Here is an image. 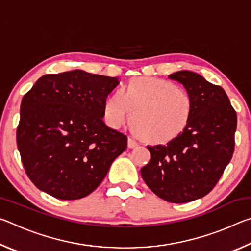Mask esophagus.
Listing matches in <instances>:
<instances>
[{
    "instance_id": "esophagus-1",
    "label": "esophagus",
    "mask_w": 251,
    "mask_h": 251,
    "mask_svg": "<svg viewBox=\"0 0 251 251\" xmlns=\"http://www.w3.org/2000/svg\"><path fill=\"white\" fill-rule=\"evenodd\" d=\"M138 145V143L135 141L133 137H128V147L129 148H134Z\"/></svg>"
}]
</instances>
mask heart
<instances>
[{
    "instance_id": "b5f03b06",
    "label": "heart",
    "mask_w": 251,
    "mask_h": 251,
    "mask_svg": "<svg viewBox=\"0 0 251 251\" xmlns=\"http://www.w3.org/2000/svg\"><path fill=\"white\" fill-rule=\"evenodd\" d=\"M193 108L192 95L175 83L136 77L105 100L104 116L114 128H120L131 118L134 128L145 141L164 144L186 129Z\"/></svg>"
}]
</instances>
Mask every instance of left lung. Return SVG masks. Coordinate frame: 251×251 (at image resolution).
<instances>
[{"label":"left lung","mask_w":251,"mask_h":251,"mask_svg":"<svg viewBox=\"0 0 251 251\" xmlns=\"http://www.w3.org/2000/svg\"><path fill=\"white\" fill-rule=\"evenodd\" d=\"M168 77L192 95V118L166 145L147 146L151 160L141 174L159 198L182 203L206 196L222 177L235 150L237 114L226 92L201 75L179 71Z\"/></svg>","instance_id":"left-lung-1"}]
</instances>
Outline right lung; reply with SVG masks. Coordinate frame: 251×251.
Instances as JSON below:
<instances>
[{
    "label": "right lung",
    "instance_id": "add662e5",
    "mask_svg": "<svg viewBox=\"0 0 251 251\" xmlns=\"http://www.w3.org/2000/svg\"><path fill=\"white\" fill-rule=\"evenodd\" d=\"M117 77L74 70L48 74L24 95L16 143L26 175L63 201L86 197L127 147V136L105 125L106 97Z\"/></svg>",
    "mask_w": 251,
    "mask_h": 251
}]
</instances>
